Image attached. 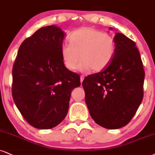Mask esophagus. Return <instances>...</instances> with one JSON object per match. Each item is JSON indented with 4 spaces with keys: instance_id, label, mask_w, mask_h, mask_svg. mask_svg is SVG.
Instances as JSON below:
<instances>
[{
    "instance_id": "1",
    "label": "esophagus",
    "mask_w": 155,
    "mask_h": 155,
    "mask_svg": "<svg viewBox=\"0 0 155 155\" xmlns=\"http://www.w3.org/2000/svg\"><path fill=\"white\" fill-rule=\"evenodd\" d=\"M83 80H84V76H83V75H81V83H83Z\"/></svg>"
}]
</instances>
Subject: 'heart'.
<instances>
[{"instance_id": "obj_1", "label": "heart", "mask_w": 155, "mask_h": 155, "mask_svg": "<svg viewBox=\"0 0 155 155\" xmlns=\"http://www.w3.org/2000/svg\"><path fill=\"white\" fill-rule=\"evenodd\" d=\"M69 44L61 48L64 65L70 70L80 69L93 72L104 70L111 62L116 52V41L113 36L93 27H83L68 37ZM81 58H80L79 57Z\"/></svg>"}]
</instances>
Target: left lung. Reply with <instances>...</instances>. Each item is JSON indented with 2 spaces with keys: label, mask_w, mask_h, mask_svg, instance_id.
Wrapping results in <instances>:
<instances>
[{
  "label": "left lung",
  "mask_w": 155,
  "mask_h": 155,
  "mask_svg": "<svg viewBox=\"0 0 155 155\" xmlns=\"http://www.w3.org/2000/svg\"><path fill=\"white\" fill-rule=\"evenodd\" d=\"M114 39L116 52L111 62L82 83L91 117L109 129L129 124L144 96V70L136 44L121 33L116 34Z\"/></svg>",
  "instance_id": "left-lung-1"
}]
</instances>
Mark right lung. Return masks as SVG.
<instances>
[{"label": "right lung", "instance_id": "obj_1", "mask_svg": "<svg viewBox=\"0 0 155 155\" xmlns=\"http://www.w3.org/2000/svg\"><path fill=\"white\" fill-rule=\"evenodd\" d=\"M64 34L55 26L37 30L23 41L13 66L12 95L24 119L39 129L55 127L68 114L80 75L64 66Z\"/></svg>", "mask_w": 155, "mask_h": 155}]
</instances>
